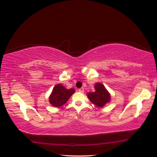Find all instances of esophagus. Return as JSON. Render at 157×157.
I'll list each match as a JSON object with an SVG mask.
<instances>
[{
    "label": "esophagus",
    "mask_w": 157,
    "mask_h": 157,
    "mask_svg": "<svg viewBox=\"0 0 157 157\" xmlns=\"http://www.w3.org/2000/svg\"><path fill=\"white\" fill-rule=\"evenodd\" d=\"M78 91L79 92H81V93H83V92H84V89L83 88H81V89H79L78 90Z\"/></svg>",
    "instance_id": "1"
}]
</instances>
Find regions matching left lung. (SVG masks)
Segmentation results:
<instances>
[{
  "instance_id": "1",
  "label": "left lung",
  "mask_w": 157,
  "mask_h": 157,
  "mask_svg": "<svg viewBox=\"0 0 157 157\" xmlns=\"http://www.w3.org/2000/svg\"><path fill=\"white\" fill-rule=\"evenodd\" d=\"M95 92H89L88 98L90 101L98 107H102L111 101V95L101 83H97L94 85Z\"/></svg>"
}]
</instances>
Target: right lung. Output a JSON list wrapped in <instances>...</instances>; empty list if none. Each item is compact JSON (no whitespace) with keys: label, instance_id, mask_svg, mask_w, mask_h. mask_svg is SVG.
<instances>
[{"label":"right lung","instance_id":"add662e5","mask_svg":"<svg viewBox=\"0 0 157 157\" xmlns=\"http://www.w3.org/2000/svg\"><path fill=\"white\" fill-rule=\"evenodd\" d=\"M74 89H67L61 84L56 85L49 97V102L52 106L59 107L65 104L74 93Z\"/></svg>","mask_w":157,"mask_h":157}]
</instances>
